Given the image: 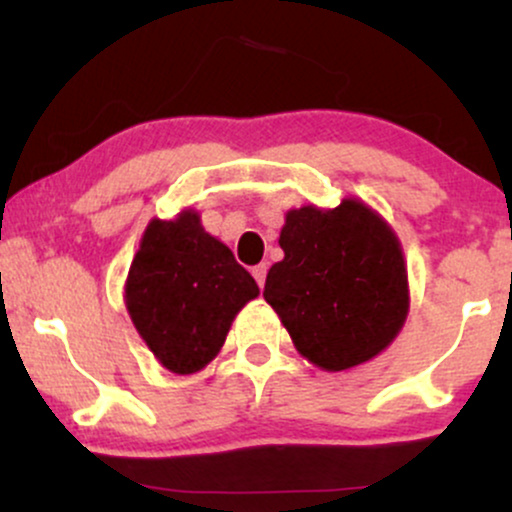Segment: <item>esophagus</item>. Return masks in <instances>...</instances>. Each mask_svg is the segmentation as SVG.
<instances>
[{"instance_id": "obj_1", "label": "esophagus", "mask_w": 512, "mask_h": 512, "mask_svg": "<svg viewBox=\"0 0 512 512\" xmlns=\"http://www.w3.org/2000/svg\"><path fill=\"white\" fill-rule=\"evenodd\" d=\"M267 269H269L267 262H260L257 267H252V276H255V281L260 284V289L264 286V279H267Z\"/></svg>"}]
</instances>
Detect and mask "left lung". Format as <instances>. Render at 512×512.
<instances>
[{"label":"left lung","instance_id":"8db88e82","mask_svg":"<svg viewBox=\"0 0 512 512\" xmlns=\"http://www.w3.org/2000/svg\"><path fill=\"white\" fill-rule=\"evenodd\" d=\"M264 301L301 356L317 368L349 370L395 342L409 315L402 243L378 211L356 197L334 209L286 211Z\"/></svg>","mask_w":512,"mask_h":512}]
</instances>
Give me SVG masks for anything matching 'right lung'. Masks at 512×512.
I'll use <instances>...</instances> for the list:
<instances>
[{"label":"right lung","instance_id":"right-lung-1","mask_svg":"<svg viewBox=\"0 0 512 512\" xmlns=\"http://www.w3.org/2000/svg\"><path fill=\"white\" fill-rule=\"evenodd\" d=\"M257 296L248 269L204 231L195 209L149 221L125 281L132 325L158 363L178 375L214 361L236 315Z\"/></svg>","mask_w":512,"mask_h":512}]
</instances>
